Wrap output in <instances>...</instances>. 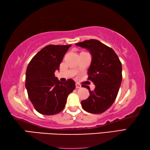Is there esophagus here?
<instances>
[{
  "label": "esophagus",
  "mask_w": 150,
  "mask_h": 150,
  "mask_svg": "<svg viewBox=\"0 0 150 150\" xmlns=\"http://www.w3.org/2000/svg\"><path fill=\"white\" fill-rule=\"evenodd\" d=\"M75 85H76V88H80L81 87V85H79V84H78V83H76V84H75Z\"/></svg>",
  "instance_id": "obj_1"
}]
</instances>
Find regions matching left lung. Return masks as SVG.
Here are the masks:
<instances>
[{"instance_id": "8db88e82", "label": "left lung", "mask_w": 150, "mask_h": 150, "mask_svg": "<svg viewBox=\"0 0 150 150\" xmlns=\"http://www.w3.org/2000/svg\"><path fill=\"white\" fill-rule=\"evenodd\" d=\"M75 45L86 48L92 55L88 80L95 85V90L91 91L88 86L82 85L89 90L90 96L81 101V106L89 113H103L117 96L122 79V63L115 51L97 40H85Z\"/></svg>"}]
</instances>
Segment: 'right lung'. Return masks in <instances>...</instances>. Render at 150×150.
Returning <instances> with one entry per match:
<instances>
[{
	"instance_id": "add662e5",
	"label": "right lung",
	"mask_w": 150,
	"mask_h": 150,
	"mask_svg": "<svg viewBox=\"0 0 150 150\" xmlns=\"http://www.w3.org/2000/svg\"><path fill=\"white\" fill-rule=\"evenodd\" d=\"M71 45H48L35 54L28 65L26 88L36 111L54 115L65 108L68 95L75 88V82L62 83L55 77L65 53Z\"/></svg>"
}]
</instances>
